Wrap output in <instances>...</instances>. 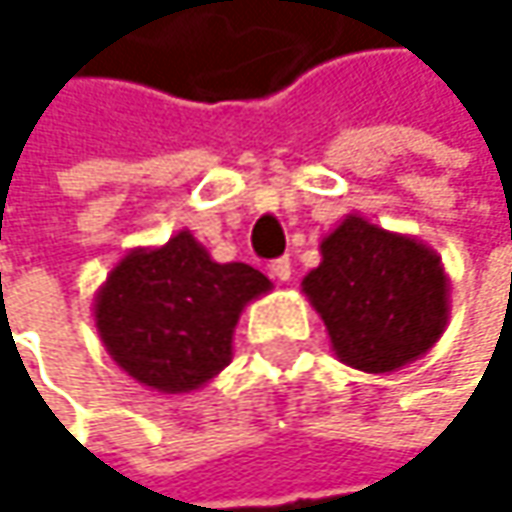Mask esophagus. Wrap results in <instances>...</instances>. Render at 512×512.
<instances>
[{
    "label": "esophagus",
    "instance_id": "esophagus-1",
    "mask_svg": "<svg viewBox=\"0 0 512 512\" xmlns=\"http://www.w3.org/2000/svg\"><path fill=\"white\" fill-rule=\"evenodd\" d=\"M269 272L278 278V281H287L290 275H293V266H290V257H275L272 263H269Z\"/></svg>",
    "mask_w": 512,
    "mask_h": 512
}]
</instances>
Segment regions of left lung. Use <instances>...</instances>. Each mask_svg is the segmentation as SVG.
Instances as JSON below:
<instances>
[{
	"label": "left lung",
	"instance_id": "left-lung-1",
	"mask_svg": "<svg viewBox=\"0 0 512 512\" xmlns=\"http://www.w3.org/2000/svg\"><path fill=\"white\" fill-rule=\"evenodd\" d=\"M320 252L323 263L305 275L302 290L344 364L388 373L439 341L448 323V278L427 246L347 216Z\"/></svg>",
	"mask_w": 512,
	"mask_h": 512
}]
</instances>
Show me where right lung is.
Here are the masks:
<instances>
[{
  "mask_svg": "<svg viewBox=\"0 0 512 512\" xmlns=\"http://www.w3.org/2000/svg\"><path fill=\"white\" fill-rule=\"evenodd\" d=\"M272 284L249 263H216L189 231L124 257L97 293V332L142 385L180 394L231 361L240 311Z\"/></svg>",
  "mask_w": 512,
  "mask_h": 512,
  "instance_id": "obj_1",
  "label": "right lung"
}]
</instances>
